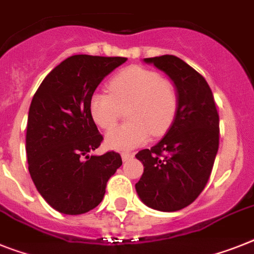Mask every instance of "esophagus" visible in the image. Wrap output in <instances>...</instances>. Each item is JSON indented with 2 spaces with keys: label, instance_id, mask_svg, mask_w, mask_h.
<instances>
[{
  "label": "esophagus",
  "instance_id": "obj_1",
  "mask_svg": "<svg viewBox=\"0 0 254 254\" xmlns=\"http://www.w3.org/2000/svg\"><path fill=\"white\" fill-rule=\"evenodd\" d=\"M123 160L124 161H127V160H130V159H133L134 157V153H131V152H125V153H123Z\"/></svg>",
  "mask_w": 254,
  "mask_h": 254
}]
</instances>
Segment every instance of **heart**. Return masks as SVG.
I'll return each mask as SVG.
<instances>
[{"instance_id": "obj_1", "label": "heart", "mask_w": 254, "mask_h": 254, "mask_svg": "<svg viewBox=\"0 0 254 254\" xmlns=\"http://www.w3.org/2000/svg\"><path fill=\"white\" fill-rule=\"evenodd\" d=\"M110 93H95L89 104L91 119L102 129H110L125 112L127 124L108 131L106 142L117 151H130L168 130L178 108V90L173 81L156 71L131 65L114 76Z\"/></svg>"}]
</instances>
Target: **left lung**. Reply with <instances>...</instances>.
I'll return each mask as SVG.
<instances>
[{"label": "left lung", "mask_w": 254, "mask_h": 254, "mask_svg": "<svg viewBox=\"0 0 254 254\" xmlns=\"http://www.w3.org/2000/svg\"><path fill=\"white\" fill-rule=\"evenodd\" d=\"M144 62L173 81L178 108L163 139L135 155L144 167L135 190L147 206L176 212L193 203L208 183L219 146V116L205 78L182 59L161 55Z\"/></svg>", "instance_id": "1"}]
</instances>
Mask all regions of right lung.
I'll return each mask as SVG.
<instances>
[{"label":"right lung","instance_id":"1","mask_svg":"<svg viewBox=\"0 0 254 254\" xmlns=\"http://www.w3.org/2000/svg\"><path fill=\"white\" fill-rule=\"evenodd\" d=\"M125 62L121 57L72 55L33 95L25 137L29 174L49 205L63 214H82L99 205L108 180L123 164L115 151L89 155L103 140L89 104L102 80Z\"/></svg>","mask_w":254,"mask_h":254}]
</instances>
